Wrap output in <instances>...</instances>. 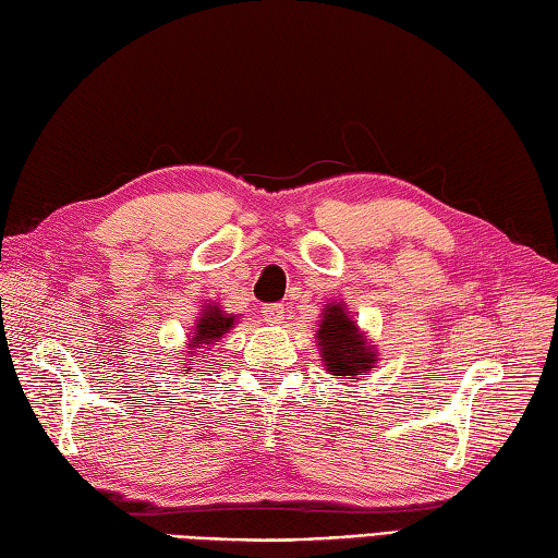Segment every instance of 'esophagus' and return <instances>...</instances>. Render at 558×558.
<instances>
[{
  "instance_id": "esophagus-1",
  "label": "esophagus",
  "mask_w": 558,
  "mask_h": 558,
  "mask_svg": "<svg viewBox=\"0 0 558 558\" xmlns=\"http://www.w3.org/2000/svg\"><path fill=\"white\" fill-rule=\"evenodd\" d=\"M260 316H264V322L276 326V324H282L286 322V306L282 304H266L260 306Z\"/></svg>"
}]
</instances>
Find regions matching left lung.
Returning <instances> with one entry per match:
<instances>
[{"label":"left lung","mask_w":558,"mask_h":558,"mask_svg":"<svg viewBox=\"0 0 558 558\" xmlns=\"http://www.w3.org/2000/svg\"><path fill=\"white\" fill-rule=\"evenodd\" d=\"M318 352L324 357V369L340 378H354L374 369L378 360L376 350L366 342L350 312L340 302L328 304L316 330Z\"/></svg>","instance_id":"1"}]
</instances>
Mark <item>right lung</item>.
<instances>
[{
  "instance_id": "obj_1",
  "label": "right lung",
  "mask_w": 558,
  "mask_h": 558,
  "mask_svg": "<svg viewBox=\"0 0 558 558\" xmlns=\"http://www.w3.org/2000/svg\"><path fill=\"white\" fill-rule=\"evenodd\" d=\"M234 328V316L232 314H222V310L218 304H208L201 310L198 324L194 328V338L189 340V357H196L198 352H204L206 345H216V342L230 333ZM206 360V352H204ZM182 372H189V364L182 366Z\"/></svg>"
}]
</instances>
